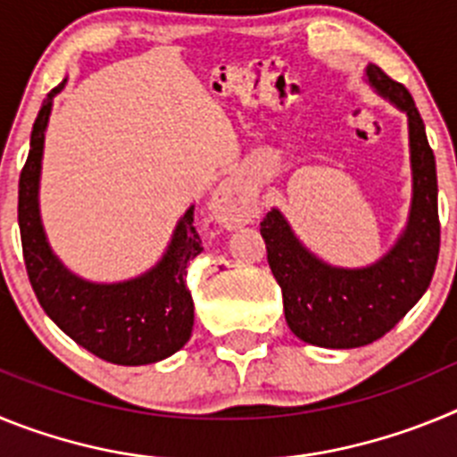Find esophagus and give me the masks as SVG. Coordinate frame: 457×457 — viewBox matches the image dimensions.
<instances>
[{
    "instance_id": "34e87169",
    "label": "esophagus",
    "mask_w": 457,
    "mask_h": 457,
    "mask_svg": "<svg viewBox=\"0 0 457 457\" xmlns=\"http://www.w3.org/2000/svg\"><path fill=\"white\" fill-rule=\"evenodd\" d=\"M212 210H215L217 220L224 221L228 228L249 224L253 220V208L249 204L247 194L242 189L237 180L228 179L215 189L212 194Z\"/></svg>"
}]
</instances>
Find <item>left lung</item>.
<instances>
[{"instance_id":"obj_1","label":"left lung","mask_w":457,"mask_h":457,"mask_svg":"<svg viewBox=\"0 0 457 457\" xmlns=\"http://www.w3.org/2000/svg\"><path fill=\"white\" fill-rule=\"evenodd\" d=\"M366 82L407 116L410 215L394 247L366 268H337L302 245L277 208L261 221L268 263L284 295L290 332L318 348H361L385 337L423 297L439 253L437 169L410 91L366 66Z\"/></svg>"}]
</instances>
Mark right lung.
I'll return each mask as SVG.
<instances>
[{
    "instance_id": "obj_1",
    "label": "right lung",
    "mask_w": 457,
    "mask_h": 457,
    "mask_svg": "<svg viewBox=\"0 0 457 457\" xmlns=\"http://www.w3.org/2000/svg\"><path fill=\"white\" fill-rule=\"evenodd\" d=\"M66 79L47 93L36 116L29 157L20 173L18 224L31 288L63 334L96 357L120 366L155 364L179 353L192 337L194 302L185 274L204 252L194 228V205L185 210L162 258L144 274L116 284L78 277L52 252L40 221L38 187L52 100Z\"/></svg>"
}]
</instances>
